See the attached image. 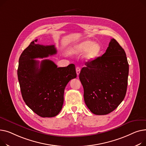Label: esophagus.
<instances>
[{
	"label": "esophagus",
	"mask_w": 146,
	"mask_h": 146,
	"mask_svg": "<svg viewBox=\"0 0 146 146\" xmlns=\"http://www.w3.org/2000/svg\"><path fill=\"white\" fill-rule=\"evenodd\" d=\"M80 71H81V68L78 66H77L76 68V74H77V76H78L80 73Z\"/></svg>",
	"instance_id": "obj_1"
}]
</instances>
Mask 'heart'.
Here are the masks:
<instances>
[{"label":"heart","instance_id":"heart-1","mask_svg":"<svg viewBox=\"0 0 146 146\" xmlns=\"http://www.w3.org/2000/svg\"><path fill=\"white\" fill-rule=\"evenodd\" d=\"M72 52L76 54H81L85 52L84 58L88 62H92L99 56L101 52V46L98 43L90 40L82 41L74 46Z\"/></svg>","mask_w":146,"mask_h":146}]
</instances>
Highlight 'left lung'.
Here are the masks:
<instances>
[{"label": "left lung", "mask_w": 146, "mask_h": 146, "mask_svg": "<svg viewBox=\"0 0 146 146\" xmlns=\"http://www.w3.org/2000/svg\"><path fill=\"white\" fill-rule=\"evenodd\" d=\"M85 65L79 75L85 104L94 114H108L126 94L129 66L125 51L111 39L106 52Z\"/></svg>", "instance_id": "obj_1"}]
</instances>
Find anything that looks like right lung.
Returning <instances> with one entry per match:
<instances>
[{"instance_id": "1", "label": "right lung", "mask_w": 146, "mask_h": 146, "mask_svg": "<svg viewBox=\"0 0 146 146\" xmlns=\"http://www.w3.org/2000/svg\"><path fill=\"white\" fill-rule=\"evenodd\" d=\"M32 41L21 55L18 77L22 98L34 113L42 117H53L61 111L64 103L66 85L75 78L76 73L73 64L66 67H57L49 59L39 61L56 54L54 45L36 44Z\"/></svg>"}]
</instances>
